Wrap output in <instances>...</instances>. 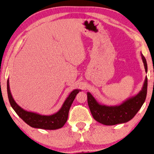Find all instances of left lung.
<instances>
[{
	"label": "left lung",
	"instance_id": "obj_1",
	"mask_svg": "<svg viewBox=\"0 0 154 154\" xmlns=\"http://www.w3.org/2000/svg\"><path fill=\"white\" fill-rule=\"evenodd\" d=\"M141 56L147 73L146 60L142 53ZM147 85L148 79L146 77L143 87L138 94L115 106L101 104L90 92H87V102L91 114L97 122L104 125L112 126L128 122L134 118L144 103L147 94Z\"/></svg>",
	"mask_w": 154,
	"mask_h": 154
}]
</instances>
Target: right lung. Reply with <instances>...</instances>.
Instances as JSON below:
<instances>
[{
    "instance_id": "add662e5",
    "label": "right lung",
    "mask_w": 154,
    "mask_h": 154,
    "mask_svg": "<svg viewBox=\"0 0 154 154\" xmlns=\"http://www.w3.org/2000/svg\"><path fill=\"white\" fill-rule=\"evenodd\" d=\"M80 91V89H76L71 91L58 112L51 115H42L36 112H29L20 107L15 102L11 94L9 86V79H8L7 81L8 97L12 108L25 123L31 127L36 128V129L55 130L63 127L67 122L69 110L73 101L75 100L76 95Z\"/></svg>"
}]
</instances>
